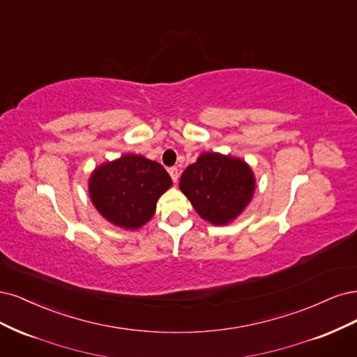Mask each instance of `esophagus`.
Instances as JSON below:
<instances>
[{
  "label": "esophagus",
  "instance_id": "obj_1",
  "mask_svg": "<svg viewBox=\"0 0 357 357\" xmlns=\"http://www.w3.org/2000/svg\"><path fill=\"white\" fill-rule=\"evenodd\" d=\"M169 175L172 176V181H174L175 183L178 182V178H179V170L178 167H170L169 169Z\"/></svg>",
  "mask_w": 357,
  "mask_h": 357
}]
</instances>
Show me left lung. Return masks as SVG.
Returning a JSON list of instances; mask_svg holds the SVG:
<instances>
[{"label":"left lung","mask_w":357,"mask_h":357,"mask_svg":"<svg viewBox=\"0 0 357 357\" xmlns=\"http://www.w3.org/2000/svg\"><path fill=\"white\" fill-rule=\"evenodd\" d=\"M255 187V175L245 160L220 153L200 154L179 179V190L212 225L233 222L248 208Z\"/></svg>","instance_id":"obj_1"}]
</instances>
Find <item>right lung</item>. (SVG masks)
Segmentation results:
<instances>
[{"mask_svg":"<svg viewBox=\"0 0 357 357\" xmlns=\"http://www.w3.org/2000/svg\"><path fill=\"white\" fill-rule=\"evenodd\" d=\"M166 169L144 155L124 154L90 174L89 195L112 225L137 229L155 213L157 200L172 187Z\"/></svg>","mask_w":357,"mask_h":357,"instance_id":"right-lung-1","label":"right lung"}]
</instances>
